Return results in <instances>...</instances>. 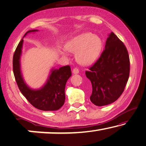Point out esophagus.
<instances>
[{"label":"esophagus","mask_w":146,"mask_h":146,"mask_svg":"<svg viewBox=\"0 0 146 146\" xmlns=\"http://www.w3.org/2000/svg\"><path fill=\"white\" fill-rule=\"evenodd\" d=\"M79 70L77 68V67H75V68L73 69V73L77 74V73H79Z\"/></svg>","instance_id":"1"}]
</instances>
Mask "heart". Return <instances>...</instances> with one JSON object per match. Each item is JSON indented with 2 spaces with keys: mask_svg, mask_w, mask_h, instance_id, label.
Returning a JSON list of instances; mask_svg holds the SVG:
<instances>
[{
  "mask_svg": "<svg viewBox=\"0 0 146 146\" xmlns=\"http://www.w3.org/2000/svg\"><path fill=\"white\" fill-rule=\"evenodd\" d=\"M102 47L101 39L91 33H85L76 36L65 45L67 50L76 53V59L82 65L93 63L99 56ZM62 54L66 55L65 52H62Z\"/></svg>",
  "mask_w": 146,
  "mask_h": 146,
  "instance_id": "heart-1",
  "label": "heart"
}]
</instances>
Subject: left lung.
I'll list each match as a JSON object with an SVG mask.
<instances>
[{
    "label": "left lung",
    "instance_id": "obj_1",
    "mask_svg": "<svg viewBox=\"0 0 146 146\" xmlns=\"http://www.w3.org/2000/svg\"><path fill=\"white\" fill-rule=\"evenodd\" d=\"M85 74L93 87L90 99L96 106L111 104L124 92L130 75V58L125 45L113 32L99 58Z\"/></svg>",
    "mask_w": 146,
    "mask_h": 146
}]
</instances>
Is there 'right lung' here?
<instances>
[{
    "instance_id": "add662e5",
    "label": "right lung",
    "mask_w": 146,
    "mask_h": 146,
    "mask_svg": "<svg viewBox=\"0 0 146 146\" xmlns=\"http://www.w3.org/2000/svg\"><path fill=\"white\" fill-rule=\"evenodd\" d=\"M37 31V30H30L26 33L24 36L28 33ZM22 44L23 39L20 40L14 52L12 61L14 75L20 92L33 106L39 110L52 111L59 109L65 102V85L71 76L70 66L66 65L52 70L48 81L42 89L39 90L30 89L24 83L20 71V59Z\"/></svg>"
}]
</instances>
